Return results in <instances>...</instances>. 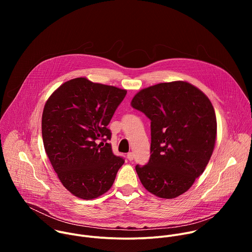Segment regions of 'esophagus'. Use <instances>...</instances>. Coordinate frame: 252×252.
<instances>
[{
  "label": "esophagus",
  "mask_w": 252,
  "mask_h": 252,
  "mask_svg": "<svg viewBox=\"0 0 252 252\" xmlns=\"http://www.w3.org/2000/svg\"><path fill=\"white\" fill-rule=\"evenodd\" d=\"M133 158H134V155H133V153H128V154H127V159H128L129 161L133 160Z\"/></svg>",
  "instance_id": "obj_1"
}]
</instances>
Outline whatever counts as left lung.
I'll return each instance as SVG.
<instances>
[{"mask_svg":"<svg viewBox=\"0 0 252 252\" xmlns=\"http://www.w3.org/2000/svg\"><path fill=\"white\" fill-rule=\"evenodd\" d=\"M130 104L152 121L150 160L135 166L140 183L160 198L185 193L214 150L218 125L209 98L193 85L176 81L139 91Z\"/></svg>","mask_w":252,"mask_h":252,"instance_id":"obj_1","label":"left lung"}]
</instances>
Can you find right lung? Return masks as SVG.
<instances>
[{
	"mask_svg": "<svg viewBox=\"0 0 252 252\" xmlns=\"http://www.w3.org/2000/svg\"><path fill=\"white\" fill-rule=\"evenodd\" d=\"M126 90L69 80L48 98L42 117L46 154L63 186L75 196L94 199L109 190L125 160L105 142L107 128Z\"/></svg>",
	"mask_w": 252,
	"mask_h": 252,
	"instance_id": "1",
	"label": "right lung"
}]
</instances>
